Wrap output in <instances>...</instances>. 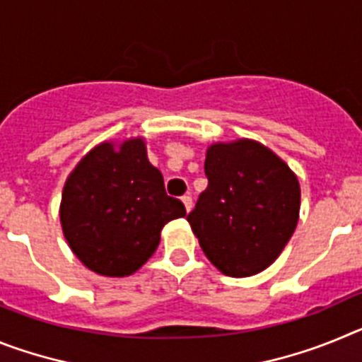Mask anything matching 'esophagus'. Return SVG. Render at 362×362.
<instances>
[{
  "label": "esophagus",
  "mask_w": 362,
  "mask_h": 362,
  "mask_svg": "<svg viewBox=\"0 0 362 362\" xmlns=\"http://www.w3.org/2000/svg\"><path fill=\"white\" fill-rule=\"evenodd\" d=\"M181 201H183V204H185V209H187V212H190L192 206H194V201H192V197H190V196H183V197H181Z\"/></svg>",
  "instance_id": "esophagus-1"
}]
</instances>
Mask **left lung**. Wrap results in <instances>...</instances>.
Here are the masks:
<instances>
[{
  "mask_svg": "<svg viewBox=\"0 0 362 362\" xmlns=\"http://www.w3.org/2000/svg\"><path fill=\"white\" fill-rule=\"evenodd\" d=\"M209 187L187 216L210 263L230 277L270 267L292 238L300 188L288 165L252 139L206 150Z\"/></svg>",
  "mask_w": 362,
  "mask_h": 362,
  "instance_id": "1",
  "label": "left lung"
}]
</instances>
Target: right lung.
Wrapping results in <instances>:
<instances>
[{"label": "right lung", "instance_id": "right-lung-1", "mask_svg": "<svg viewBox=\"0 0 362 362\" xmlns=\"http://www.w3.org/2000/svg\"><path fill=\"white\" fill-rule=\"evenodd\" d=\"M185 216V204L166 196L141 137L94 146L66 179L59 209L76 257L107 277L139 270L158 248L163 226Z\"/></svg>", "mask_w": 362, "mask_h": 362}]
</instances>
